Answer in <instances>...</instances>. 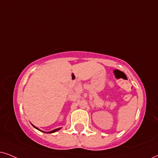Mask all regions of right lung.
Masks as SVG:
<instances>
[{
	"mask_svg": "<svg viewBox=\"0 0 158 158\" xmlns=\"http://www.w3.org/2000/svg\"><path fill=\"white\" fill-rule=\"evenodd\" d=\"M32 126H33L34 128L35 129H38V130H40V131H42V132H44V133H48V134H49V133H54V132H55V131H58V130H60V129L61 128H58V129H54V130H52V131H42V130H40V129H38L37 127H36L35 126H34L33 124H32Z\"/></svg>",
	"mask_w": 158,
	"mask_h": 158,
	"instance_id": "right-lung-1",
	"label": "right lung"
}]
</instances>
